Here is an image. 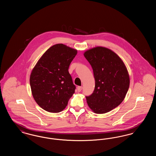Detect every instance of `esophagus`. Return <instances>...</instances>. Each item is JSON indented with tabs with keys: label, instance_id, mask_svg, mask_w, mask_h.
<instances>
[{
	"label": "esophagus",
	"instance_id": "1",
	"mask_svg": "<svg viewBox=\"0 0 156 156\" xmlns=\"http://www.w3.org/2000/svg\"><path fill=\"white\" fill-rule=\"evenodd\" d=\"M82 89V87H77V90L78 92H81Z\"/></svg>",
	"mask_w": 156,
	"mask_h": 156
}]
</instances>
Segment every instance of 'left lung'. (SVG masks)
I'll use <instances>...</instances> for the list:
<instances>
[{
    "label": "left lung",
    "mask_w": 156,
    "mask_h": 156,
    "mask_svg": "<svg viewBox=\"0 0 156 156\" xmlns=\"http://www.w3.org/2000/svg\"><path fill=\"white\" fill-rule=\"evenodd\" d=\"M84 56L92 68L95 80L93 93L86 96L87 104L96 113L111 111L122 102L129 88L126 67L116 54L102 47L87 51Z\"/></svg>",
    "instance_id": "1"
}]
</instances>
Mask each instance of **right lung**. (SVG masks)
<instances>
[{
  "label": "right lung",
  "mask_w": 156,
  "mask_h": 156,
  "mask_svg": "<svg viewBox=\"0 0 156 156\" xmlns=\"http://www.w3.org/2000/svg\"><path fill=\"white\" fill-rule=\"evenodd\" d=\"M77 51L58 44L48 49L37 62L30 75L32 94L45 111H63L75 92L76 87L68 72Z\"/></svg>",
  "instance_id": "1"
}]
</instances>
